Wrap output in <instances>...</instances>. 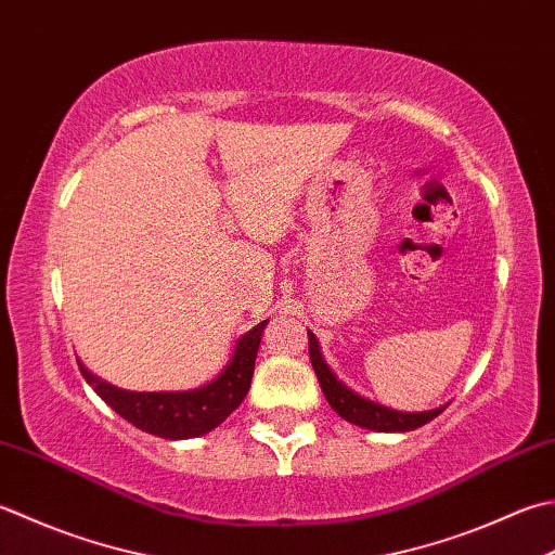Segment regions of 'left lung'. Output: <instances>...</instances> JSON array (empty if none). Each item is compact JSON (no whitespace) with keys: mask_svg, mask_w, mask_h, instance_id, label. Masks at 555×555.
Here are the masks:
<instances>
[{"mask_svg":"<svg viewBox=\"0 0 555 555\" xmlns=\"http://www.w3.org/2000/svg\"><path fill=\"white\" fill-rule=\"evenodd\" d=\"M308 346H310V363L314 367V375L320 379V387L324 397H327L330 406L344 421L353 423V426L377 430V433H406V430H416L421 426H426L428 421H433L444 411V406H440L433 411H421V414H404V411L387 409L383 404H375L371 399L358 397L349 387L341 385L339 379H336V375L330 371V365L324 363L318 339H314L312 332H308Z\"/></svg>","mask_w":555,"mask_h":555,"instance_id":"1","label":"left lung"}]
</instances>
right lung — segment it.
Instances as JSON below:
<instances>
[{"instance_id":"1","label":"right lung","mask_w":555,"mask_h":555,"mask_svg":"<svg viewBox=\"0 0 555 555\" xmlns=\"http://www.w3.org/2000/svg\"><path fill=\"white\" fill-rule=\"evenodd\" d=\"M264 324L267 320L237 339L231 363L223 367L219 377L190 392H127L86 371L83 363H79V371L86 383L95 389V395L139 430L166 440L199 438L221 426L241 406L253 383Z\"/></svg>"}]
</instances>
